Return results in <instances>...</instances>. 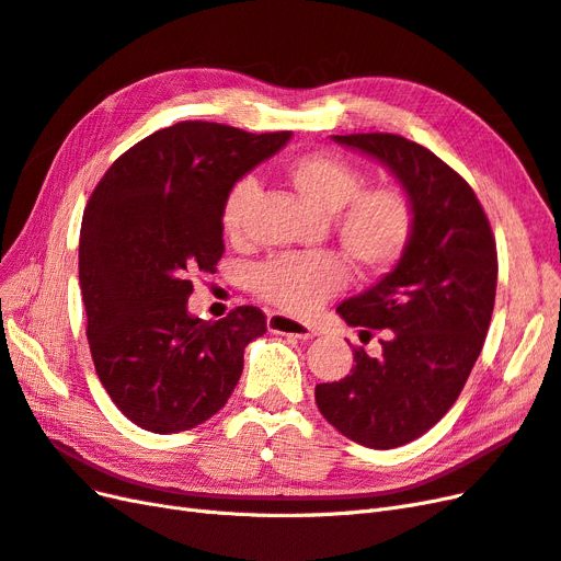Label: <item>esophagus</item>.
I'll return each instance as SVG.
<instances>
[{
	"mask_svg": "<svg viewBox=\"0 0 561 561\" xmlns=\"http://www.w3.org/2000/svg\"><path fill=\"white\" fill-rule=\"evenodd\" d=\"M266 325L274 334H290L297 339H313L318 334L311 325H307V322L295 320L293 316H285V313H268Z\"/></svg>",
	"mask_w": 561,
	"mask_h": 561,
	"instance_id": "obj_1",
	"label": "esophagus"
}]
</instances>
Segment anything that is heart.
<instances>
[{
  "label": "heart",
  "instance_id": "obj_1",
  "mask_svg": "<svg viewBox=\"0 0 561 561\" xmlns=\"http://www.w3.org/2000/svg\"><path fill=\"white\" fill-rule=\"evenodd\" d=\"M283 178L320 213L332 215V231L353 266L365 276L393 268L410 250L416 229L414 201L398 184L365 186L358 165L342 157L311 151L283 165ZM254 198V182H236L222 203V231L239 243ZM348 280V266L332 250L283 252L262 262L250 274V287L260 299L283 313L309 316L334 297Z\"/></svg>",
  "mask_w": 561,
  "mask_h": 561
}]
</instances>
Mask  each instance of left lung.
<instances>
[{
    "instance_id": "8db88e82",
    "label": "left lung",
    "mask_w": 561,
    "mask_h": 561,
    "mask_svg": "<svg viewBox=\"0 0 561 561\" xmlns=\"http://www.w3.org/2000/svg\"><path fill=\"white\" fill-rule=\"evenodd\" d=\"M375 157L416 210L410 250L375 287L339 304L348 325L386 332L381 355L355 348L342 381L318 383L320 414L371 449L412 443L461 396L494 313L496 239L470 184L431 149L393 133L332 135Z\"/></svg>"
}]
</instances>
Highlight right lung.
<instances>
[{
	"label": "right lung",
	"mask_w": 561,
	"mask_h": 561,
	"mask_svg": "<svg viewBox=\"0 0 561 561\" xmlns=\"http://www.w3.org/2000/svg\"><path fill=\"white\" fill-rule=\"evenodd\" d=\"M290 130L245 133L180 122L118 157L93 190L79 233V285L100 383L135 426L190 431L227 404L245 346L266 332L257 307L222 320L186 311L196 274L225 254L222 203Z\"/></svg>",
	"instance_id": "1"
}]
</instances>
